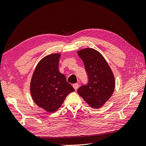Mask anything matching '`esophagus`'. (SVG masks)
Listing matches in <instances>:
<instances>
[{"label": "esophagus", "instance_id": "esophagus-1", "mask_svg": "<svg viewBox=\"0 0 146 146\" xmlns=\"http://www.w3.org/2000/svg\"><path fill=\"white\" fill-rule=\"evenodd\" d=\"M72 86H73V87H74V88L76 90H77V89H78V83H74V84H73L72 85Z\"/></svg>", "mask_w": 146, "mask_h": 146}]
</instances>
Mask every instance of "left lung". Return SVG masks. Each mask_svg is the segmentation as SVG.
I'll use <instances>...</instances> for the list:
<instances>
[{"mask_svg":"<svg viewBox=\"0 0 146 146\" xmlns=\"http://www.w3.org/2000/svg\"><path fill=\"white\" fill-rule=\"evenodd\" d=\"M77 54L88 76L87 85L80 86L77 92L90 107L99 108L113 94L115 88L113 73L104 57L94 48H84Z\"/></svg>","mask_w":146,"mask_h":146,"instance_id":"8db88e82","label":"left lung"}]
</instances>
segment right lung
<instances>
[{
  "label": "right lung",
  "instance_id": "add662e5",
  "mask_svg": "<svg viewBox=\"0 0 146 146\" xmlns=\"http://www.w3.org/2000/svg\"><path fill=\"white\" fill-rule=\"evenodd\" d=\"M61 54L46 56L37 64L30 82V93L35 103L46 111L58 110L69 93L74 91L58 69Z\"/></svg>",
  "mask_w": 146,
  "mask_h": 146
}]
</instances>
